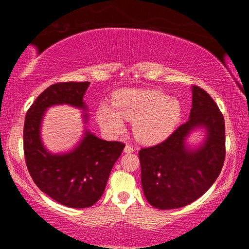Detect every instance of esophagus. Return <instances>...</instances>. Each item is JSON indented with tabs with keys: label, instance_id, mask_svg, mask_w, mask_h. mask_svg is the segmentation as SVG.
I'll use <instances>...</instances> for the list:
<instances>
[{
	"label": "esophagus",
	"instance_id": "obj_1",
	"mask_svg": "<svg viewBox=\"0 0 249 249\" xmlns=\"http://www.w3.org/2000/svg\"><path fill=\"white\" fill-rule=\"evenodd\" d=\"M124 151H125V153H127V154H130V153H133V151H134V148L130 145H126L125 148H124Z\"/></svg>",
	"mask_w": 249,
	"mask_h": 249
}]
</instances>
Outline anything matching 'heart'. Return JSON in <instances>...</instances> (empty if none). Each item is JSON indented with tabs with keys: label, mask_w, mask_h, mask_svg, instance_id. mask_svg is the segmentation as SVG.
<instances>
[{
	"label": "heart",
	"mask_w": 249,
	"mask_h": 249,
	"mask_svg": "<svg viewBox=\"0 0 249 249\" xmlns=\"http://www.w3.org/2000/svg\"><path fill=\"white\" fill-rule=\"evenodd\" d=\"M181 119L178 100L158 90L124 89L112 96V105L98 108V120L103 127L121 130L124 120L133 122V132L140 142L155 144L174 132Z\"/></svg>",
	"instance_id": "b5f03b06"
}]
</instances>
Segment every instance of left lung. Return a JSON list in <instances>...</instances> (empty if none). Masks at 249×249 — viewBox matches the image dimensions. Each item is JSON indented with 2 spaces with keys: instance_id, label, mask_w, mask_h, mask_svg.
I'll return each instance as SVG.
<instances>
[{
  "instance_id": "8db88e82",
  "label": "left lung",
  "mask_w": 249,
  "mask_h": 249,
  "mask_svg": "<svg viewBox=\"0 0 249 249\" xmlns=\"http://www.w3.org/2000/svg\"><path fill=\"white\" fill-rule=\"evenodd\" d=\"M196 127L207 129L201 147L190 150L185 138ZM225 122L217 104L192 86L190 117L163 142L140 150L142 185L156 209L182 208L199 199L220 176L225 160Z\"/></svg>"
}]
</instances>
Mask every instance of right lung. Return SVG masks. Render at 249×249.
Returning a JSON list of instances; mask_svg holds the SVG:
<instances>
[{"label":"right lung","mask_w":249,"mask_h":249,"mask_svg":"<svg viewBox=\"0 0 249 249\" xmlns=\"http://www.w3.org/2000/svg\"><path fill=\"white\" fill-rule=\"evenodd\" d=\"M90 82H59L41 92L28 108L24 123V154L29 175L41 191L73 209L95 204L105 190L113 166L123 151L122 142H107L86 130L70 153L53 155L40 140V124L47 107L58 104L87 109L83 95ZM87 123V113H84Z\"/></svg>","instance_id":"right-lung-1"}]
</instances>
